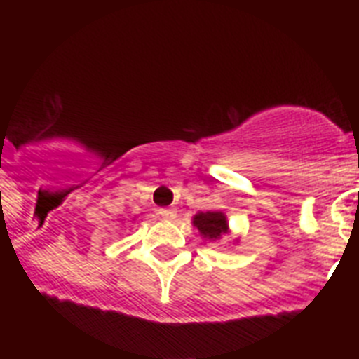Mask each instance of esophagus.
Here are the masks:
<instances>
[{
  "label": "esophagus",
  "instance_id": "obj_1",
  "mask_svg": "<svg viewBox=\"0 0 359 359\" xmlns=\"http://www.w3.org/2000/svg\"><path fill=\"white\" fill-rule=\"evenodd\" d=\"M158 214H160V217L163 219V221H174L177 215V212L174 210V208H160V212H158Z\"/></svg>",
  "mask_w": 359,
  "mask_h": 359
}]
</instances>
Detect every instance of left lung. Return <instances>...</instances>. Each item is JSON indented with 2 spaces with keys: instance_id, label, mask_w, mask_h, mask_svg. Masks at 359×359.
<instances>
[{
  "instance_id": "1",
  "label": "left lung",
  "mask_w": 359,
  "mask_h": 359,
  "mask_svg": "<svg viewBox=\"0 0 359 359\" xmlns=\"http://www.w3.org/2000/svg\"><path fill=\"white\" fill-rule=\"evenodd\" d=\"M192 224L198 228L199 236L205 241H219L230 233L226 214L217 210L198 212V214L192 217ZM233 243H239V239H233Z\"/></svg>"
}]
</instances>
